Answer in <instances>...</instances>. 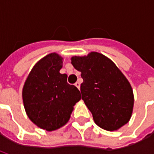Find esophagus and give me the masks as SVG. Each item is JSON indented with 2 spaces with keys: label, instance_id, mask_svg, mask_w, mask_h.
I'll use <instances>...</instances> for the list:
<instances>
[{
  "label": "esophagus",
  "instance_id": "34e87169",
  "mask_svg": "<svg viewBox=\"0 0 154 154\" xmlns=\"http://www.w3.org/2000/svg\"><path fill=\"white\" fill-rule=\"evenodd\" d=\"M75 86L78 88V89H80V86H81V83L80 82H77L76 83H75Z\"/></svg>",
  "mask_w": 154,
  "mask_h": 154
}]
</instances>
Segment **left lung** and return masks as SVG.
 I'll use <instances>...</instances> for the list:
<instances>
[{"mask_svg":"<svg viewBox=\"0 0 154 154\" xmlns=\"http://www.w3.org/2000/svg\"><path fill=\"white\" fill-rule=\"evenodd\" d=\"M71 63L82 72V99L95 123L115 131L129 122L134 108V93L125 76L109 57L97 52L73 56Z\"/></svg>","mask_w":154,"mask_h":154,"instance_id":"8db88e82","label":"left lung"}]
</instances>
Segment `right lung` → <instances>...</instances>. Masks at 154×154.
Instances as JSON below:
<instances>
[{"mask_svg":"<svg viewBox=\"0 0 154 154\" xmlns=\"http://www.w3.org/2000/svg\"><path fill=\"white\" fill-rule=\"evenodd\" d=\"M63 58L52 53L38 61L29 73L22 91L25 112L40 129L53 131L65 125L74 106L81 100L79 90L61 74Z\"/></svg>","mask_w":154,"mask_h":154,"instance_id":"1","label":"right lung"}]
</instances>
